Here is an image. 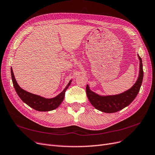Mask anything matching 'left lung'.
Instances as JSON below:
<instances>
[{
  "mask_svg": "<svg viewBox=\"0 0 155 155\" xmlns=\"http://www.w3.org/2000/svg\"><path fill=\"white\" fill-rule=\"evenodd\" d=\"M138 57L140 60L139 76L135 84L127 91L116 95L102 97L91 91L89 86H86V95L93 106L102 112L112 113L128 106L134 100L140 90L144 75L142 59L139 55Z\"/></svg>",
  "mask_w": 155,
  "mask_h": 155,
  "instance_id": "obj_1",
  "label": "left lung"
}]
</instances>
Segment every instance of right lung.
I'll use <instances>...</instances> for the list:
<instances>
[{"instance_id": "add662e5", "label": "right lung", "mask_w": 155, "mask_h": 155, "mask_svg": "<svg viewBox=\"0 0 155 155\" xmlns=\"http://www.w3.org/2000/svg\"><path fill=\"white\" fill-rule=\"evenodd\" d=\"M11 73L14 88L18 96L28 106L39 111H49L57 108L64 101L65 91L71 84V81L69 83L67 84V87L64 89V90L56 97L53 98H45L30 94V93L21 89L16 81L12 68H11Z\"/></svg>"}]
</instances>
